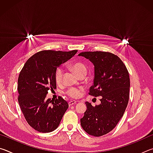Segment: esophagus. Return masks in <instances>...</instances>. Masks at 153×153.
Here are the masks:
<instances>
[{
  "label": "esophagus",
  "mask_w": 153,
  "mask_h": 153,
  "mask_svg": "<svg viewBox=\"0 0 153 153\" xmlns=\"http://www.w3.org/2000/svg\"><path fill=\"white\" fill-rule=\"evenodd\" d=\"M76 102H77L76 101V100H70V101H69L68 104H69V106H71V105H74L75 104H76Z\"/></svg>",
  "instance_id": "obj_1"
}]
</instances>
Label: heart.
Instances as JSON below:
<instances>
[{
  "label": "heart",
  "instance_id": "heart-1",
  "mask_svg": "<svg viewBox=\"0 0 153 153\" xmlns=\"http://www.w3.org/2000/svg\"><path fill=\"white\" fill-rule=\"evenodd\" d=\"M71 70L73 71L75 74H76L77 76L79 77H85V76L87 74V68L85 65L82 63H72L70 66ZM63 70L61 67H58L55 71V75H54V77H55V82L56 84L60 85L63 83ZM84 91V88H69L65 91V94L68 95L69 97L73 98H77L80 97L82 94V92Z\"/></svg>",
  "mask_w": 153,
  "mask_h": 153
}]
</instances>
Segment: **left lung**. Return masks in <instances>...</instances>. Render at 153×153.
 I'll return each mask as SVG.
<instances>
[{
    "mask_svg": "<svg viewBox=\"0 0 153 153\" xmlns=\"http://www.w3.org/2000/svg\"><path fill=\"white\" fill-rule=\"evenodd\" d=\"M79 56L94 66L93 85L88 94L101 97L100 104L94 107L86 102L87 110L80 119L84 130L90 135L101 136L110 132L123 117L129 97V76L123 61L117 55L104 51H87Z\"/></svg>",
    "mask_w": 153,
    "mask_h": 153,
    "instance_id": "8db88e82",
    "label": "left lung"
}]
</instances>
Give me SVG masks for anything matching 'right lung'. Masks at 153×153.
I'll use <instances>...</instances> for the list:
<instances>
[{"label":"right lung","mask_w":153,"mask_h":153,"mask_svg":"<svg viewBox=\"0 0 153 153\" xmlns=\"http://www.w3.org/2000/svg\"><path fill=\"white\" fill-rule=\"evenodd\" d=\"M77 50L38 52L27 59L18 77V102L28 124L36 131L48 133L57 128L69 105L59 97L55 100L46 97L56 85V68L76 55Z\"/></svg>","instance_id":"1"}]
</instances>
